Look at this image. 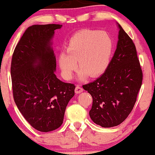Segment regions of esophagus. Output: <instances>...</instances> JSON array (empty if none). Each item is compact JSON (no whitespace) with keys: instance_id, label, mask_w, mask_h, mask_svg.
Segmentation results:
<instances>
[{"instance_id":"obj_1","label":"esophagus","mask_w":155,"mask_h":155,"mask_svg":"<svg viewBox=\"0 0 155 155\" xmlns=\"http://www.w3.org/2000/svg\"><path fill=\"white\" fill-rule=\"evenodd\" d=\"M82 91H83V88H82L81 86L76 85L75 90V92L76 94H80V93H81Z\"/></svg>"}]
</instances>
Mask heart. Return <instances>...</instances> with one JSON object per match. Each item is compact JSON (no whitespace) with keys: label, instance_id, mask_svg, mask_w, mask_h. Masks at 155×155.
Returning <instances> with one entry per match:
<instances>
[{"label":"heart","instance_id":"heart-1","mask_svg":"<svg viewBox=\"0 0 155 155\" xmlns=\"http://www.w3.org/2000/svg\"><path fill=\"white\" fill-rule=\"evenodd\" d=\"M112 46L111 37L105 31L83 29L75 33L68 42L66 51H63L58 56L63 75L71 79L78 65L81 80L88 75L95 78L101 75L109 65Z\"/></svg>","mask_w":155,"mask_h":155}]
</instances>
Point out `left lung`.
<instances>
[{"label": "left lung", "instance_id": "obj_1", "mask_svg": "<svg viewBox=\"0 0 155 155\" xmlns=\"http://www.w3.org/2000/svg\"><path fill=\"white\" fill-rule=\"evenodd\" d=\"M117 48L102 75L82 87L92 97L91 119L104 128L124 122L132 111L143 82L133 40L118 25Z\"/></svg>", "mask_w": 155, "mask_h": 155}]
</instances>
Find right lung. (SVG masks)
<instances>
[{"label":"right lung","instance_id":"obj_1","mask_svg":"<svg viewBox=\"0 0 155 155\" xmlns=\"http://www.w3.org/2000/svg\"><path fill=\"white\" fill-rule=\"evenodd\" d=\"M61 25L29 27L15 48L10 74L14 101L27 122L41 132L63 124L75 86L56 78V61L51 40Z\"/></svg>","mask_w":155,"mask_h":155}]
</instances>
